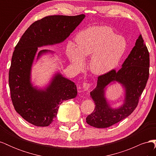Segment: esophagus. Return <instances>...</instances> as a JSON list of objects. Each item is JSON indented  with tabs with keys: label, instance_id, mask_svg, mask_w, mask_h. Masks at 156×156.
<instances>
[{
	"label": "esophagus",
	"instance_id": "34e87169",
	"mask_svg": "<svg viewBox=\"0 0 156 156\" xmlns=\"http://www.w3.org/2000/svg\"><path fill=\"white\" fill-rule=\"evenodd\" d=\"M90 86H91L90 83H84L83 84V88L84 91H86V90H88L90 88Z\"/></svg>",
	"mask_w": 156,
	"mask_h": 156
}]
</instances>
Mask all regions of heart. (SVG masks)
Segmentation results:
<instances>
[{
	"instance_id": "1",
	"label": "heart",
	"mask_w": 156,
	"mask_h": 156,
	"mask_svg": "<svg viewBox=\"0 0 156 156\" xmlns=\"http://www.w3.org/2000/svg\"><path fill=\"white\" fill-rule=\"evenodd\" d=\"M77 48L69 42L67 54L69 60L79 68H82L84 58L92 56L90 69L96 74H106L119 64L127 49L123 36L117 35L107 26L92 27L79 32L76 36Z\"/></svg>"
}]
</instances>
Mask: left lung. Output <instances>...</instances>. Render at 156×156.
Returning <instances> with one entry per match:
<instances>
[{"mask_svg": "<svg viewBox=\"0 0 156 156\" xmlns=\"http://www.w3.org/2000/svg\"><path fill=\"white\" fill-rule=\"evenodd\" d=\"M119 71L99 76L97 87L90 92L95 103L94 111L86 119L87 123L97 128H106L129 116L137 107L149 77L150 55L143 37L140 35L135 45ZM117 81L125 88L124 104L118 109H112L105 98L104 89L108 83Z\"/></svg>", "mask_w": 156, "mask_h": 156, "instance_id": "left-lung-1", "label": "left lung"}]
</instances>
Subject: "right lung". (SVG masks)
<instances>
[{"instance_id":"right-lung-1","label":"right lung","mask_w":156,"mask_h":156,"mask_svg":"<svg viewBox=\"0 0 156 156\" xmlns=\"http://www.w3.org/2000/svg\"><path fill=\"white\" fill-rule=\"evenodd\" d=\"M85 17L49 16L33 23L16 45L9 71V87L14 108L29 123L40 127L49 126L64 101L76 97L77 87L57 73L45 90L30 83L31 67L38 47L64 41ZM48 50H41L37 58Z\"/></svg>"}]
</instances>
